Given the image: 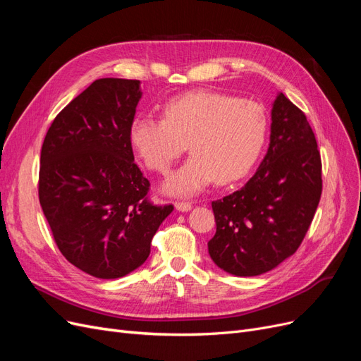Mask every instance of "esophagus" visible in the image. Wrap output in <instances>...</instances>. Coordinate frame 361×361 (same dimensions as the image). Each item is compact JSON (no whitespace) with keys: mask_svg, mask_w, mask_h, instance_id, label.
<instances>
[{"mask_svg":"<svg viewBox=\"0 0 361 361\" xmlns=\"http://www.w3.org/2000/svg\"><path fill=\"white\" fill-rule=\"evenodd\" d=\"M174 206H176V209L180 212H188L192 207V204L190 202H176L174 203Z\"/></svg>","mask_w":361,"mask_h":361,"instance_id":"34e87169","label":"esophagus"}]
</instances>
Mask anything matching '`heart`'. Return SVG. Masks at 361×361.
<instances>
[{
	"mask_svg": "<svg viewBox=\"0 0 361 361\" xmlns=\"http://www.w3.org/2000/svg\"><path fill=\"white\" fill-rule=\"evenodd\" d=\"M267 135L268 116L260 104L207 90L173 97L164 117L140 114L129 129L130 145L157 173H167L188 145L192 155L164 187L176 195L197 194L215 179H243L259 159Z\"/></svg>",
	"mask_w": 361,
	"mask_h": 361,
	"instance_id": "heart-1",
	"label": "heart"
}]
</instances>
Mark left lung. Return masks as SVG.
I'll use <instances>...</instances> for the list:
<instances>
[{"instance_id": "8db88e82", "label": "left lung", "mask_w": 361, "mask_h": 361, "mask_svg": "<svg viewBox=\"0 0 361 361\" xmlns=\"http://www.w3.org/2000/svg\"><path fill=\"white\" fill-rule=\"evenodd\" d=\"M267 155L241 190L212 202L211 259L228 274L260 276L301 245L322 192V162L305 114L280 93Z\"/></svg>"}]
</instances>
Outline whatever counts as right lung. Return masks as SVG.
Segmentation results:
<instances>
[{
	"instance_id": "right-lung-1",
	"label": "right lung",
	"mask_w": 361,
	"mask_h": 361,
	"mask_svg": "<svg viewBox=\"0 0 361 361\" xmlns=\"http://www.w3.org/2000/svg\"><path fill=\"white\" fill-rule=\"evenodd\" d=\"M138 80L101 78L54 118L40 152L39 202L61 255L97 279L143 265L173 204L150 203L129 129Z\"/></svg>"
}]
</instances>
